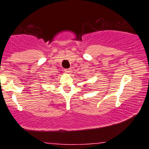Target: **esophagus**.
Returning <instances> with one entry per match:
<instances>
[{
    "label": "esophagus",
    "instance_id": "1",
    "mask_svg": "<svg viewBox=\"0 0 149 149\" xmlns=\"http://www.w3.org/2000/svg\"><path fill=\"white\" fill-rule=\"evenodd\" d=\"M64 71L66 73H70L71 72V69H65L64 70Z\"/></svg>",
    "mask_w": 149,
    "mask_h": 149
}]
</instances>
